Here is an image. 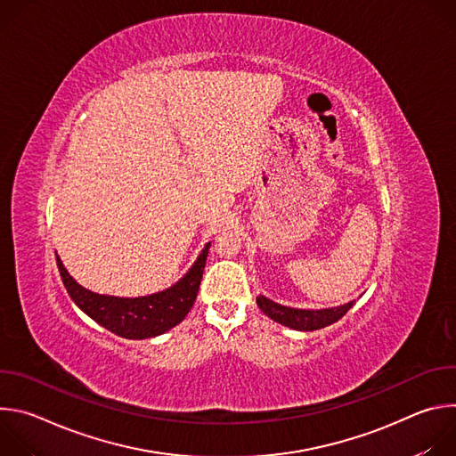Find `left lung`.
<instances>
[{
	"mask_svg": "<svg viewBox=\"0 0 456 456\" xmlns=\"http://www.w3.org/2000/svg\"><path fill=\"white\" fill-rule=\"evenodd\" d=\"M256 303L259 308H262V312H265L273 321L283 324V327H289L292 330H301V332H312L339 321L354 306L355 301H348L345 305L332 306V308L312 310V308L285 306L259 294L256 297Z\"/></svg>",
	"mask_w": 456,
	"mask_h": 456,
	"instance_id": "1",
	"label": "left lung"
}]
</instances>
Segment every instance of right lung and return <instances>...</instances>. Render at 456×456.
I'll list each match as a JSON object with an SVG mask.
<instances>
[{
    "mask_svg": "<svg viewBox=\"0 0 456 456\" xmlns=\"http://www.w3.org/2000/svg\"><path fill=\"white\" fill-rule=\"evenodd\" d=\"M209 247L211 241L206 243L197 257V262L191 265L183 278H180L175 285L162 292L141 297H117L92 292L79 285L69 274L57 254L55 259L64 289H67L72 301L88 317H92L101 327L120 338L148 339L157 338L176 327L194 305L202 281Z\"/></svg>",
    "mask_w": 456,
    "mask_h": 456,
    "instance_id": "add662e5",
    "label": "right lung"
}]
</instances>
